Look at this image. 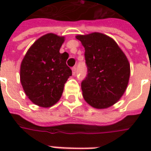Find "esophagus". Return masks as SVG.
I'll return each instance as SVG.
<instances>
[{"mask_svg":"<svg viewBox=\"0 0 151 151\" xmlns=\"http://www.w3.org/2000/svg\"><path fill=\"white\" fill-rule=\"evenodd\" d=\"M72 73H73V75H75L76 67H73V68H72Z\"/></svg>","mask_w":151,"mask_h":151,"instance_id":"esophagus-1","label":"esophagus"}]
</instances>
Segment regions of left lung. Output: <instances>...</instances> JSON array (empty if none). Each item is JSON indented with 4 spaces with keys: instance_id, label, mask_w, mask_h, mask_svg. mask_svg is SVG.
Listing matches in <instances>:
<instances>
[{
    "instance_id": "left-lung-1",
    "label": "left lung",
    "mask_w": 151,
    "mask_h": 151,
    "mask_svg": "<svg viewBox=\"0 0 151 151\" xmlns=\"http://www.w3.org/2000/svg\"><path fill=\"white\" fill-rule=\"evenodd\" d=\"M85 48L87 76L82 82L85 101L97 109H104L119 101L125 92L130 65L116 42L99 32L78 35Z\"/></svg>"
}]
</instances>
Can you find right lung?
Here are the masks:
<instances>
[{"label":"right lung","instance_id":"obj_1","mask_svg":"<svg viewBox=\"0 0 151 151\" xmlns=\"http://www.w3.org/2000/svg\"><path fill=\"white\" fill-rule=\"evenodd\" d=\"M64 36L48 33L28 49L20 67V81L33 104L50 108L59 101L72 71L66 65L68 54L60 53Z\"/></svg>","mask_w":151,"mask_h":151}]
</instances>
